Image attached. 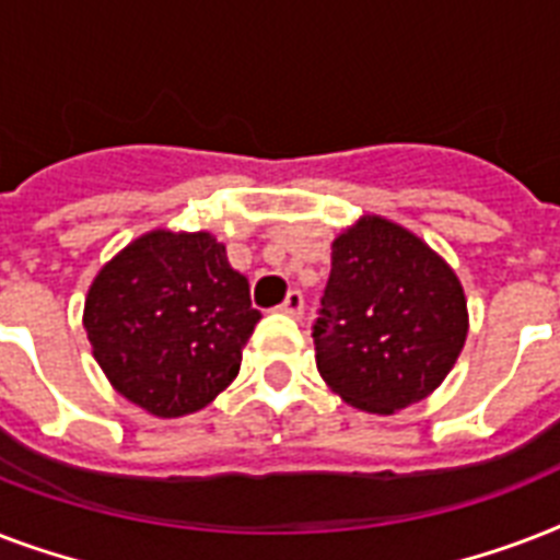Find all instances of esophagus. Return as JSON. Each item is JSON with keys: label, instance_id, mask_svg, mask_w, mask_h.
Wrapping results in <instances>:
<instances>
[{"label": "esophagus", "instance_id": "esophagus-1", "mask_svg": "<svg viewBox=\"0 0 560 560\" xmlns=\"http://www.w3.org/2000/svg\"><path fill=\"white\" fill-rule=\"evenodd\" d=\"M279 311H281V314L293 316V319H302V314H305V296H302L299 290H290L288 299L281 302Z\"/></svg>", "mask_w": 560, "mask_h": 560}]
</instances>
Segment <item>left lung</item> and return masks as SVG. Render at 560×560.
<instances>
[{"label": "left lung", "mask_w": 560, "mask_h": 560, "mask_svg": "<svg viewBox=\"0 0 560 560\" xmlns=\"http://www.w3.org/2000/svg\"><path fill=\"white\" fill-rule=\"evenodd\" d=\"M468 340L459 276L416 232L360 214L331 244L316 369L349 407L392 416L433 395Z\"/></svg>", "instance_id": "left-lung-1"}]
</instances>
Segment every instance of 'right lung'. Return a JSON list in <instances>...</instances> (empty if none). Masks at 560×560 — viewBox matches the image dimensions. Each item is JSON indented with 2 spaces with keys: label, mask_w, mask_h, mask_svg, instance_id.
<instances>
[{
  "label": "right lung",
  "mask_w": 560,
  "mask_h": 560,
  "mask_svg": "<svg viewBox=\"0 0 560 560\" xmlns=\"http://www.w3.org/2000/svg\"><path fill=\"white\" fill-rule=\"evenodd\" d=\"M261 314L211 232L151 229L92 279L83 328L113 389L156 418L209 407Z\"/></svg>",
  "instance_id": "obj_1"
}]
</instances>
